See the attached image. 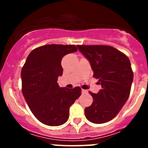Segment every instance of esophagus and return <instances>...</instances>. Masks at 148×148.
I'll return each mask as SVG.
<instances>
[{"label": "esophagus", "instance_id": "1", "mask_svg": "<svg viewBox=\"0 0 148 148\" xmlns=\"http://www.w3.org/2000/svg\"><path fill=\"white\" fill-rule=\"evenodd\" d=\"M82 93H86V92H87V90H84V89H82Z\"/></svg>", "mask_w": 148, "mask_h": 148}]
</instances>
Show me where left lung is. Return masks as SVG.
Masks as SVG:
<instances>
[{
    "label": "left lung",
    "mask_w": 148,
    "mask_h": 148,
    "mask_svg": "<svg viewBox=\"0 0 148 148\" xmlns=\"http://www.w3.org/2000/svg\"><path fill=\"white\" fill-rule=\"evenodd\" d=\"M90 64L93 77L101 89L92 95V104L84 109L86 118L95 124L108 122L116 117L130 95L133 73L127 56L105 45H77Z\"/></svg>",
    "instance_id": "obj_1"
}]
</instances>
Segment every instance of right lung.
I'll return each mask as SVG.
<instances>
[{"label": "right lung", "instance_id": "1", "mask_svg": "<svg viewBox=\"0 0 148 148\" xmlns=\"http://www.w3.org/2000/svg\"><path fill=\"white\" fill-rule=\"evenodd\" d=\"M74 45L47 44L29 54L21 70L22 92L35 118L48 126H59L69 119L70 106L82 94V89L60 87L63 74L61 60L75 53Z\"/></svg>", "mask_w": 148, "mask_h": 148}]
</instances>
